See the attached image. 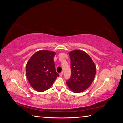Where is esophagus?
<instances>
[{"label":"esophagus","mask_w":123,"mask_h":123,"mask_svg":"<svg viewBox=\"0 0 123 123\" xmlns=\"http://www.w3.org/2000/svg\"><path fill=\"white\" fill-rule=\"evenodd\" d=\"M63 75V72H61V73H59V75L62 76Z\"/></svg>","instance_id":"obj_1"}]
</instances>
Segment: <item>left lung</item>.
<instances>
[{"instance_id":"1","label":"left lung","mask_w":123,"mask_h":123,"mask_svg":"<svg viewBox=\"0 0 123 123\" xmlns=\"http://www.w3.org/2000/svg\"><path fill=\"white\" fill-rule=\"evenodd\" d=\"M69 55L71 74L66 83L73 92L78 93L90 87L95 75L96 66L89 55L83 51L74 50Z\"/></svg>"}]
</instances>
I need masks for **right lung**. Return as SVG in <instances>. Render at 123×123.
Wrapping results in <instances>:
<instances>
[{
	"label": "right lung",
	"instance_id": "right-lung-1",
	"mask_svg": "<svg viewBox=\"0 0 123 123\" xmlns=\"http://www.w3.org/2000/svg\"><path fill=\"white\" fill-rule=\"evenodd\" d=\"M56 53L48 50L36 52L26 65V75L32 87L38 92L49 89L59 76L53 58Z\"/></svg>",
	"mask_w": 123,
	"mask_h": 123
}]
</instances>
